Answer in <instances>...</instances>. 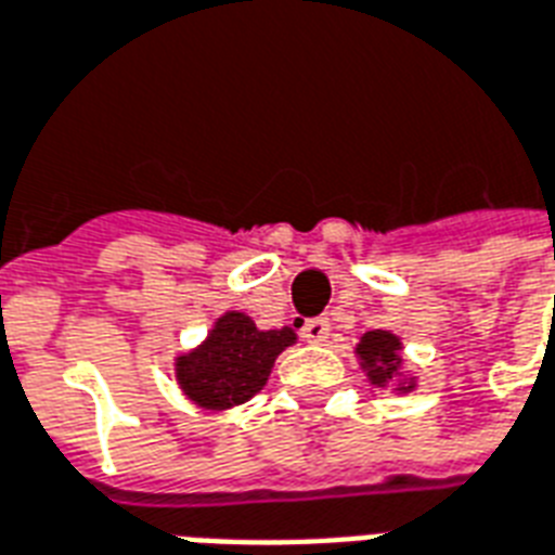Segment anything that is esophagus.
<instances>
[{
    "instance_id": "34e87169",
    "label": "esophagus",
    "mask_w": 555,
    "mask_h": 555,
    "mask_svg": "<svg viewBox=\"0 0 555 555\" xmlns=\"http://www.w3.org/2000/svg\"><path fill=\"white\" fill-rule=\"evenodd\" d=\"M300 336H304V341H309V345H321V341H326V336H330V321H326V318H309V321H304V326H300Z\"/></svg>"
}]
</instances>
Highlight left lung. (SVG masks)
I'll return each instance as SVG.
<instances>
[{
    "mask_svg": "<svg viewBox=\"0 0 555 555\" xmlns=\"http://www.w3.org/2000/svg\"><path fill=\"white\" fill-rule=\"evenodd\" d=\"M399 338L388 330H373V333H364L359 347H356V353L362 359V367L367 371L373 385H390V382L399 379V367H402V359H399ZM414 388V382H408V385H399V390H411Z\"/></svg>",
    "mask_w": 555,
    "mask_h": 555,
    "instance_id": "obj_1",
    "label": "left lung"
}]
</instances>
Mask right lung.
I'll return each instance as SVG.
<instances>
[{"instance_id": "obj_1", "label": "right lung", "mask_w": 555, "mask_h": 555, "mask_svg": "<svg viewBox=\"0 0 555 555\" xmlns=\"http://www.w3.org/2000/svg\"><path fill=\"white\" fill-rule=\"evenodd\" d=\"M295 345V330H257L243 312H225L210 330L205 345L179 356L176 379L202 408L222 411L240 405L263 388L274 359Z\"/></svg>"}]
</instances>
